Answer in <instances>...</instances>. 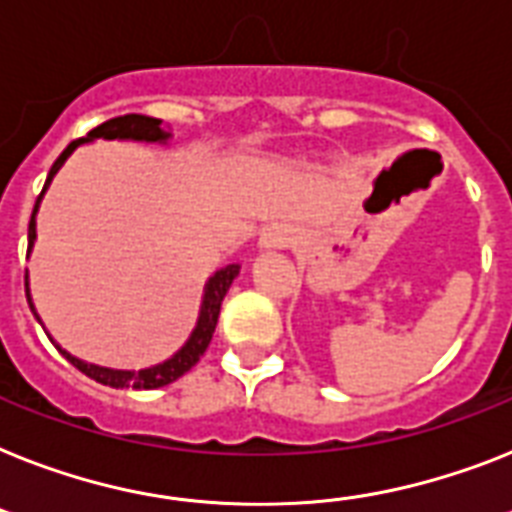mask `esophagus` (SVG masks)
I'll list each match as a JSON object with an SVG mask.
<instances>
[{
    "mask_svg": "<svg viewBox=\"0 0 512 512\" xmlns=\"http://www.w3.org/2000/svg\"><path fill=\"white\" fill-rule=\"evenodd\" d=\"M290 232L285 227H269V230L261 235V246L264 248H285L290 243Z\"/></svg>",
    "mask_w": 512,
    "mask_h": 512,
    "instance_id": "esophagus-1",
    "label": "esophagus"
}]
</instances>
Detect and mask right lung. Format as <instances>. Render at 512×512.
Masks as SVG:
<instances>
[{
  "mask_svg": "<svg viewBox=\"0 0 512 512\" xmlns=\"http://www.w3.org/2000/svg\"><path fill=\"white\" fill-rule=\"evenodd\" d=\"M96 138H120V141H146V143H167L170 141V133L162 128V120H156V117H146V114H122V117H114V120L101 122L99 128H94L86 138H78L67 146L62 154L57 156V162L52 164V170H49V177H46L44 190H41V196L46 193L49 183H52V177L57 175L59 167L67 162V156L73 154L78 149L80 143H88V141H96ZM38 196V201H41ZM38 201L33 206V214H31V225H28V253L33 248V240H36V211H38ZM240 266L238 264H227L225 269H219L214 272V277H209L204 287V301H201V314H198V322L196 329L190 332L188 342H185L183 348L177 350L175 356L167 358L164 363H156V366H149V369H141V371H122V369H107V366H96V363H86L80 361V358L70 356L67 350L59 348V353L67 358V361L73 363L75 369L83 371L86 377L96 379L99 384H107V387H133V390H156V387H164V384L175 382L190 371L193 366L198 363V358L204 356L206 348H209L211 335H214V327H217V319H219V308H222V301H225L227 290H230L232 280L238 277ZM25 298H28V306L31 311L36 314V308H33L31 301V290H28V274H25ZM38 319V314H36ZM41 322V319H38Z\"/></svg>",
  "mask_w": 512,
  "mask_h": 512,
  "instance_id": "obj_1",
  "label": "right lung"
}]
</instances>
